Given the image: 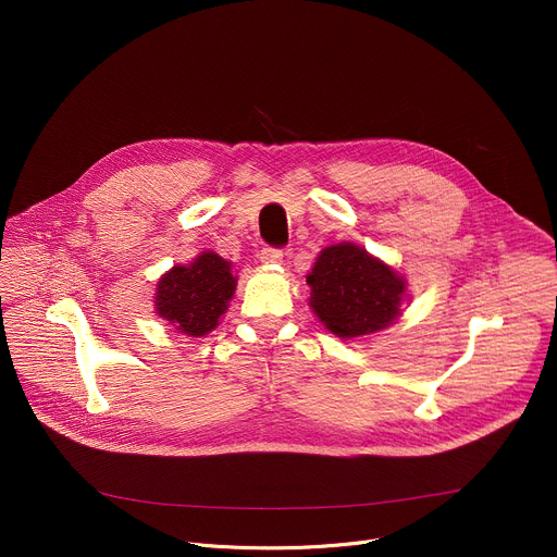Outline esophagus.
Wrapping results in <instances>:
<instances>
[{
	"mask_svg": "<svg viewBox=\"0 0 557 557\" xmlns=\"http://www.w3.org/2000/svg\"><path fill=\"white\" fill-rule=\"evenodd\" d=\"M282 250H275V248H263L259 252V261L267 263V267H273V263H282Z\"/></svg>",
	"mask_w": 557,
	"mask_h": 557,
	"instance_id": "obj_1",
	"label": "esophagus"
}]
</instances>
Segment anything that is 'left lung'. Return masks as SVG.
Returning <instances> with one entry per match:
<instances>
[{"label": "left lung", "mask_w": 557, "mask_h": 557, "mask_svg": "<svg viewBox=\"0 0 557 557\" xmlns=\"http://www.w3.org/2000/svg\"><path fill=\"white\" fill-rule=\"evenodd\" d=\"M307 284L313 315L347 341L388 330L404 311L408 286L386 261L349 242L320 250Z\"/></svg>", "instance_id": "1"}]
</instances>
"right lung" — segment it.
I'll use <instances>...</instances> for the list:
<instances>
[{
    "instance_id": "right-lung-1",
    "label": "right lung",
    "mask_w": 557,
    "mask_h": 557,
    "mask_svg": "<svg viewBox=\"0 0 557 557\" xmlns=\"http://www.w3.org/2000/svg\"><path fill=\"white\" fill-rule=\"evenodd\" d=\"M237 290L232 263L214 250L198 252L189 263H175L156 284L153 309L185 336L200 338L216 330Z\"/></svg>"
}]
</instances>
